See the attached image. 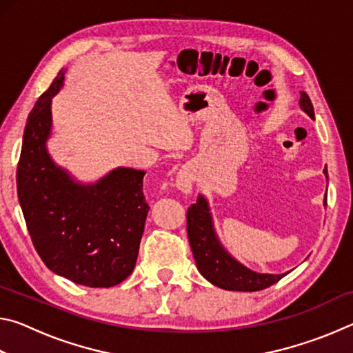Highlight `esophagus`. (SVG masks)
I'll use <instances>...</instances> for the list:
<instances>
[{
	"mask_svg": "<svg viewBox=\"0 0 353 353\" xmlns=\"http://www.w3.org/2000/svg\"><path fill=\"white\" fill-rule=\"evenodd\" d=\"M194 182V172L190 166H182L181 171L177 172L176 176V187L182 191V193L188 194L191 193V188H193Z\"/></svg>",
	"mask_w": 353,
	"mask_h": 353,
	"instance_id": "34e87169",
	"label": "esophagus"
}]
</instances>
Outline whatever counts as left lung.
<instances>
[{
	"instance_id": "left-lung-1",
	"label": "left lung",
	"mask_w": 353,
	"mask_h": 353,
	"mask_svg": "<svg viewBox=\"0 0 353 353\" xmlns=\"http://www.w3.org/2000/svg\"><path fill=\"white\" fill-rule=\"evenodd\" d=\"M302 110L310 118H314L312 99L305 92H301ZM327 176V166L324 170ZM327 205V194L324 198ZM188 241L193 252L196 266L208 282L229 291H260L277 283L286 274H259L248 270L241 263L232 259L221 246L214 235L210 210L204 196H198L196 204H191L187 212Z\"/></svg>"
}]
</instances>
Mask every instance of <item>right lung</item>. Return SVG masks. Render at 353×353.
Returning <instances> with one entry per match:
<instances>
[{
  "label": "right lung",
  "mask_w": 353,
  "mask_h": 353,
  "mask_svg": "<svg viewBox=\"0 0 353 353\" xmlns=\"http://www.w3.org/2000/svg\"><path fill=\"white\" fill-rule=\"evenodd\" d=\"M63 71L28 117L17 168V193L41 261L52 272L90 288H109L132 274L149 205L145 171L117 168L93 185L74 183L46 152L51 98Z\"/></svg>",
  "instance_id": "obj_1"
}]
</instances>
